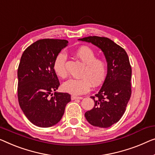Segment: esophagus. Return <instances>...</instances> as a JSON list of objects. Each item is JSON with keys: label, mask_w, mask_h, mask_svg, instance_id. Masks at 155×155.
I'll use <instances>...</instances> for the list:
<instances>
[{"label": "esophagus", "mask_w": 155, "mask_h": 155, "mask_svg": "<svg viewBox=\"0 0 155 155\" xmlns=\"http://www.w3.org/2000/svg\"><path fill=\"white\" fill-rule=\"evenodd\" d=\"M71 100H82L83 97H77V96H74V95H71Z\"/></svg>", "instance_id": "1"}]
</instances>
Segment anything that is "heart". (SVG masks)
I'll list each match as a JSON object with an SVG mask.
<instances>
[{
	"mask_svg": "<svg viewBox=\"0 0 155 155\" xmlns=\"http://www.w3.org/2000/svg\"><path fill=\"white\" fill-rule=\"evenodd\" d=\"M74 55L83 63L84 68L81 73L80 78H70L63 83L62 90L73 95L86 93L91 85L96 87L105 80L107 74V63L104 59L96 58L94 51L87 46H82L75 50ZM67 55L61 51L55 56L53 69L55 74L62 78L68 76L66 70Z\"/></svg>",
	"mask_w": 155,
	"mask_h": 155,
	"instance_id": "heart-1",
	"label": "heart"
}]
</instances>
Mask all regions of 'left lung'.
Wrapping results in <instances>:
<instances>
[{
	"label": "left lung",
	"mask_w": 155,
	"mask_h": 155,
	"mask_svg": "<svg viewBox=\"0 0 155 155\" xmlns=\"http://www.w3.org/2000/svg\"><path fill=\"white\" fill-rule=\"evenodd\" d=\"M78 40L92 43L102 51L107 62V74L97 93L91 97L94 106L85 112L90 124L101 128L118 122L126 110L131 94V68L123 48L104 37L89 36Z\"/></svg>",
	"instance_id": "obj_1"
}]
</instances>
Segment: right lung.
<instances>
[{
	"label": "right lung",
	"mask_w": 155,
	"mask_h": 155,
	"mask_svg": "<svg viewBox=\"0 0 155 155\" xmlns=\"http://www.w3.org/2000/svg\"><path fill=\"white\" fill-rule=\"evenodd\" d=\"M68 41L42 39L26 48L18 68V100L28 119L40 127L55 125L71 101L68 93L54 92L60 82L53 63Z\"/></svg>",
	"instance_id": "1"
}]
</instances>
